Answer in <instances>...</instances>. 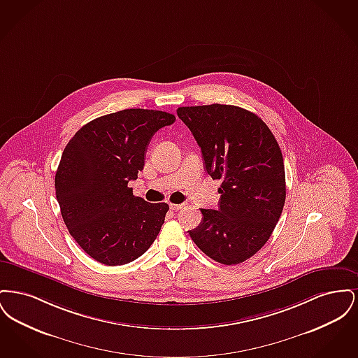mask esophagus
<instances>
[{"mask_svg": "<svg viewBox=\"0 0 358 358\" xmlns=\"http://www.w3.org/2000/svg\"><path fill=\"white\" fill-rule=\"evenodd\" d=\"M171 210H180V209H182L184 208V204H171Z\"/></svg>", "mask_w": 358, "mask_h": 358, "instance_id": "esophagus-1", "label": "esophagus"}]
</instances>
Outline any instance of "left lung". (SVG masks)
<instances>
[{"label": "left lung", "mask_w": 358, "mask_h": 358, "mask_svg": "<svg viewBox=\"0 0 358 358\" xmlns=\"http://www.w3.org/2000/svg\"><path fill=\"white\" fill-rule=\"evenodd\" d=\"M204 157L205 169L222 180L219 209H201L203 220L187 231L210 259L238 264L271 236L286 200L280 148L256 114L231 104L178 107Z\"/></svg>", "instance_id": "obj_1"}]
</instances>
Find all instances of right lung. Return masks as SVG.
Returning <instances> with one entry per match:
<instances>
[{
    "label": "right lung",
    "instance_id": "1",
    "mask_svg": "<svg viewBox=\"0 0 358 358\" xmlns=\"http://www.w3.org/2000/svg\"><path fill=\"white\" fill-rule=\"evenodd\" d=\"M174 120L165 111L127 108L88 122L69 139L56 199L71 236L96 262L130 263L159 234L169 205L136 197L127 184L143 169L154 133Z\"/></svg>",
    "mask_w": 358,
    "mask_h": 358
}]
</instances>
